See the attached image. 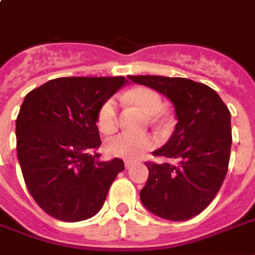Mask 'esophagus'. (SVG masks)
<instances>
[{"mask_svg":"<svg viewBox=\"0 0 255 255\" xmlns=\"http://www.w3.org/2000/svg\"><path fill=\"white\" fill-rule=\"evenodd\" d=\"M133 165H135V164L132 163V161H126V168H127V169H129V168L133 167Z\"/></svg>","mask_w":255,"mask_h":255,"instance_id":"esophagus-1","label":"esophagus"}]
</instances>
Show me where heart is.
Listing matches in <instances>:
<instances>
[{
    "label": "heart",
    "mask_w": 255,
    "mask_h": 255,
    "mask_svg": "<svg viewBox=\"0 0 255 255\" xmlns=\"http://www.w3.org/2000/svg\"><path fill=\"white\" fill-rule=\"evenodd\" d=\"M124 99L129 100L148 115H155L163 107V102L159 94L148 87L133 88L132 91L124 95ZM96 124L104 133H111L115 131L118 127V103L115 98H110L100 106ZM106 147L112 156L136 160L156 147V139L149 133L135 135L129 132H120L107 140Z\"/></svg>",
    "instance_id": "obj_1"
}]
</instances>
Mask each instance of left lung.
Returning <instances> with one entry per match:
<instances>
[{
	"mask_svg": "<svg viewBox=\"0 0 255 255\" xmlns=\"http://www.w3.org/2000/svg\"><path fill=\"white\" fill-rule=\"evenodd\" d=\"M174 104L177 124L156 157L177 164L147 161V184L140 200L151 213L170 221H186L200 214L221 188L232 148L230 111L213 88L186 78L128 75Z\"/></svg>",
	"mask_w": 255,
	"mask_h": 255,
	"instance_id": "1",
	"label": "left lung"
}]
</instances>
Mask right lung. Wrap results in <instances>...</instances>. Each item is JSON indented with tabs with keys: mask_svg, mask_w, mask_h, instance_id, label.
Segmentation results:
<instances>
[{
	"mask_svg": "<svg viewBox=\"0 0 255 255\" xmlns=\"http://www.w3.org/2000/svg\"><path fill=\"white\" fill-rule=\"evenodd\" d=\"M124 77L57 78L25 96L15 123L17 156L31 197L43 212L66 222L95 216L122 159L98 161L100 106Z\"/></svg>",
	"mask_w": 255,
	"mask_h": 255,
	"instance_id": "1",
	"label": "right lung"
}]
</instances>
